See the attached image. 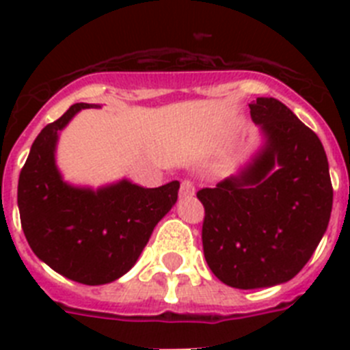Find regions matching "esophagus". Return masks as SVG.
Masks as SVG:
<instances>
[{"label": "esophagus", "mask_w": 350, "mask_h": 350, "mask_svg": "<svg viewBox=\"0 0 350 350\" xmlns=\"http://www.w3.org/2000/svg\"><path fill=\"white\" fill-rule=\"evenodd\" d=\"M194 184L191 180H182L180 184V196H193Z\"/></svg>", "instance_id": "esophagus-1"}]
</instances>
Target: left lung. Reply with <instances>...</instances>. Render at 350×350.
I'll return each mask as SVG.
<instances>
[{"label": "left lung", "mask_w": 350, "mask_h": 350, "mask_svg": "<svg viewBox=\"0 0 350 350\" xmlns=\"http://www.w3.org/2000/svg\"><path fill=\"white\" fill-rule=\"evenodd\" d=\"M250 117L267 148L238 177L196 193L210 270L226 286L258 289L291 280L329 222L333 185L319 137L282 101L258 98Z\"/></svg>", "instance_id": "left-lung-1"}]
</instances>
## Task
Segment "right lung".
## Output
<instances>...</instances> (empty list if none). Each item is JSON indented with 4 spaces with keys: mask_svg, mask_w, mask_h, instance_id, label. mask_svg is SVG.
Returning <instances> with one entry per match:
<instances>
[{
    "mask_svg": "<svg viewBox=\"0 0 350 350\" xmlns=\"http://www.w3.org/2000/svg\"><path fill=\"white\" fill-rule=\"evenodd\" d=\"M91 107L71 105L40 131L18 175L17 203L33 252L66 279L100 286L137 262L154 226L177 202L180 184L145 189L122 180L96 193L64 184L54 163L57 131Z\"/></svg>",
    "mask_w": 350,
    "mask_h": 350,
    "instance_id": "right-lung-1",
    "label": "right lung"
}]
</instances>
